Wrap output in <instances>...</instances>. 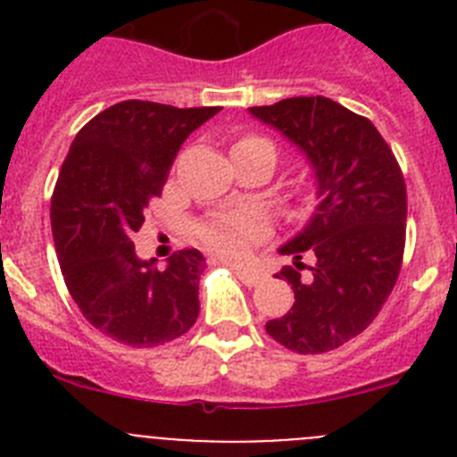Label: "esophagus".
<instances>
[{
  "mask_svg": "<svg viewBox=\"0 0 457 457\" xmlns=\"http://www.w3.org/2000/svg\"><path fill=\"white\" fill-rule=\"evenodd\" d=\"M231 268L236 270L237 278H240L245 286H258V284H261V278H263L258 272H252V270L242 268V265H231Z\"/></svg>",
  "mask_w": 457,
  "mask_h": 457,
  "instance_id": "esophagus-1",
  "label": "esophagus"
}]
</instances>
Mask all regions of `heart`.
Here are the masks:
<instances>
[{
    "mask_svg": "<svg viewBox=\"0 0 457 457\" xmlns=\"http://www.w3.org/2000/svg\"><path fill=\"white\" fill-rule=\"evenodd\" d=\"M237 144H270L261 137H245ZM270 226L261 212L253 210H240V212H226V215L212 217L210 221L199 226V237L212 252L226 258H245L252 249L253 242L263 240L268 236Z\"/></svg>",
    "mask_w": 457,
    "mask_h": 457,
    "instance_id": "obj_1",
    "label": "heart"
}]
</instances>
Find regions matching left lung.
Listing matches in <instances>:
<instances>
[{
  "mask_svg": "<svg viewBox=\"0 0 457 457\" xmlns=\"http://www.w3.org/2000/svg\"><path fill=\"white\" fill-rule=\"evenodd\" d=\"M249 112L304 153L318 196L313 217L278 249L293 256L277 278L293 286L295 304L265 329L293 353H329L364 332L394 290L405 252V179L378 128L325 96Z\"/></svg>",
  "mask_w": 457,
  "mask_h": 457,
  "instance_id": "8db88e82",
  "label": "left lung"
}]
</instances>
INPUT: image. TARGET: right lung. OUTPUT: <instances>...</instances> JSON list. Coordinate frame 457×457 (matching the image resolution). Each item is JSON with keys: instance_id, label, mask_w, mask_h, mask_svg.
<instances>
[{"instance_id": "right-lung-1", "label": "right lung", "mask_w": 457, "mask_h": 457, "mask_svg": "<svg viewBox=\"0 0 457 457\" xmlns=\"http://www.w3.org/2000/svg\"><path fill=\"white\" fill-rule=\"evenodd\" d=\"M217 112L123 100L93 116L63 160L50 208L63 281L82 316L123 345H164L199 318L201 252L180 249L157 270L132 236L183 141Z\"/></svg>"}]
</instances>
